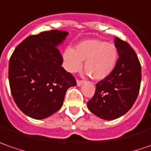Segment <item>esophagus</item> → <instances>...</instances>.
<instances>
[{"mask_svg":"<svg viewBox=\"0 0 151 151\" xmlns=\"http://www.w3.org/2000/svg\"><path fill=\"white\" fill-rule=\"evenodd\" d=\"M83 81H81V80H77V86H78V87H80L82 84H83Z\"/></svg>","mask_w":151,"mask_h":151,"instance_id":"obj_1","label":"esophagus"}]
</instances>
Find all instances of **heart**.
<instances>
[{"mask_svg":"<svg viewBox=\"0 0 151 151\" xmlns=\"http://www.w3.org/2000/svg\"><path fill=\"white\" fill-rule=\"evenodd\" d=\"M119 53L112 43L98 39L84 40L75 49L66 48L63 54L64 68L69 73H76L83 67L93 80H102L111 73L117 63Z\"/></svg>","mask_w":151,"mask_h":151,"instance_id":"obj_1","label":"heart"}]
</instances>
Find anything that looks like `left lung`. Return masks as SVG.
I'll return each instance as SVG.
<instances>
[{
    "mask_svg": "<svg viewBox=\"0 0 151 151\" xmlns=\"http://www.w3.org/2000/svg\"><path fill=\"white\" fill-rule=\"evenodd\" d=\"M114 45L119 53L116 66L97 83L95 93L87 104L93 114L105 120L121 117L131 109L141 82V67L135 52L119 37L114 38Z\"/></svg>",
    "mask_w": 151,
    "mask_h": 151,
    "instance_id": "obj_1",
    "label": "left lung"
}]
</instances>
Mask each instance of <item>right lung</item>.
I'll list each match as a JSON object with an SVG mask.
<instances>
[{
    "label": "right lung",
    "instance_id": "add662e5",
    "mask_svg": "<svg viewBox=\"0 0 151 151\" xmlns=\"http://www.w3.org/2000/svg\"><path fill=\"white\" fill-rule=\"evenodd\" d=\"M68 32L52 30L29 36L16 47L9 62V83L19 109L35 119L49 117L63 106L66 92L76 86L62 67L58 47Z\"/></svg>",
    "mask_w": 151,
    "mask_h": 151
}]
</instances>
